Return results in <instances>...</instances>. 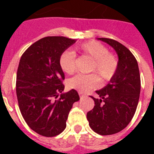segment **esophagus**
<instances>
[{"label":"esophagus","mask_w":154,"mask_h":154,"mask_svg":"<svg viewBox=\"0 0 154 154\" xmlns=\"http://www.w3.org/2000/svg\"><path fill=\"white\" fill-rule=\"evenodd\" d=\"M85 96H86V95H85V94L82 93V92H79V97H80L81 99H82V98H83V97H85Z\"/></svg>","instance_id":"esophagus-1"}]
</instances>
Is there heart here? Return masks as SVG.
I'll return each mask as SVG.
<instances>
[{"mask_svg":"<svg viewBox=\"0 0 154 154\" xmlns=\"http://www.w3.org/2000/svg\"><path fill=\"white\" fill-rule=\"evenodd\" d=\"M77 50L92 60L90 72H95L100 80L109 81L115 76L118 61L103 44L97 41H89L79 45ZM59 67L65 73H72L75 71V54L71 51H64L59 57ZM97 77L95 74L77 75L68 81V87L85 93L98 86Z\"/></svg>","mask_w":154,"mask_h":154,"instance_id":"heart-1","label":"heart"}]
</instances>
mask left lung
<instances>
[{"mask_svg": "<svg viewBox=\"0 0 154 154\" xmlns=\"http://www.w3.org/2000/svg\"><path fill=\"white\" fill-rule=\"evenodd\" d=\"M97 39L115 49L118 67L109 83L96 91L99 98L91 97L95 106L87 112V118L93 131L109 135L125 129L135 113L140 94V75L135 57L125 46L110 38Z\"/></svg>", "mask_w": 154, "mask_h": 154, "instance_id": "1", "label": "left lung"}]
</instances>
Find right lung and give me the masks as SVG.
<instances>
[{
    "label": "right lung",
    "instance_id": "right-lung-1",
    "mask_svg": "<svg viewBox=\"0 0 154 154\" xmlns=\"http://www.w3.org/2000/svg\"><path fill=\"white\" fill-rule=\"evenodd\" d=\"M76 39L51 36L27 48L20 60L16 95L23 118L30 129L45 137L59 134L66 128L69 111L79 100L77 91L63 92L64 73L59 57Z\"/></svg>",
    "mask_w": 154,
    "mask_h": 154
}]
</instances>
